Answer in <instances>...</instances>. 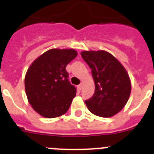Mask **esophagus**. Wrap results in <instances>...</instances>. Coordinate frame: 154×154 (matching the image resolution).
Segmentation results:
<instances>
[{"label":"esophagus","mask_w":154,"mask_h":154,"mask_svg":"<svg viewBox=\"0 0 154 154\" xmlns=\"http://www.w3.org/2000/svg\"><path fill=\"white\" fill-rule=\"evenodd\" d=\"M82 85H83V84H82V83H81L79 85V88L80 90H81V89H82Z\"/></svg>","instance_id":"esophagus-1"}]
</instances>
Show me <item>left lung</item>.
Returning <instances> with one entry per match:
<instances>
[{"label": "left lung", "instance_id": "8db88e82", "mask_svg": "<svg viewBox=\"0 0 154 154\" xmlns=\"http://www.w3.org/2000/svg\"><path fill=\"white\" fill-rule=\"evenodd\" d=\"M81 55L92 70L95 92L85 101L88 109L100 117H112L126 106L131 92L130 76L121 62L104 50L84 51Z\"/></svg>", "mask_w": 154, "mask_h": 154}]
</instances>
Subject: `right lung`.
Here are the masks:
<instances>
[{
    "label": "right lung",
    "mask_w": 154,
    "mask_h": 154,
    "mask_svg": "<svg viewBox=\"0 0 154 154\" xmlns=\"http://www.w3.org/2000/svg\"><path fill=\"white\" fill-rule=\"evenodd\" d=\"M78 55L72 48L48 50L34 61L24 78L28 103L45 118H55L69 110L76 95L68 80L66 65Z\"/></svg>",
    "instance_id": "right-lung-1"
}]
</instances>
